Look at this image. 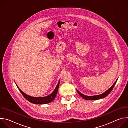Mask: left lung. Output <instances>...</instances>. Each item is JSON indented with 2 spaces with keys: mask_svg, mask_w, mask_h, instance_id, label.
I'll return each instance as SVG.
<instances>
[{
  "mask_svg": "<svg viewBox=\"0 0 128 128\" xmlns=\"http://www.w3.org/2000/svg\"><path fill=\"white\" fill-rule=\"evenodd\" d=\"M118 80V79L116 80V82L114 84L109 88L107 90H106L105 92H104V93L102 94H100V95H96V96H86V95H83L81 93H80L78 90H77V92H78V94L84 99L86 100H98V99H102V98H103L105 97H106L109 93H110L111 92L112 90L113 89L114 87V86L116 82V81Z\"/></svg>",
  "mask_w": 128,
  "mask_h": 128,
  "instance_id": "left-lung-1",
  "label": "left lung"
}]
</instances>
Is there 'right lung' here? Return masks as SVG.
I'll list each match as a JSON object with an SVG mask.
<instances>
[{"instance_id": "add662e5", "label": "right lung", "mask_w": 128, "mask_h": 128, "mask_svg": "<svg viewBox=\"0 0 128 128\" xmlns=\"http://www.w3.org/2000/svg\"><path fill=\"white\" fill-rule=\"evenodd\" d=\"M60 81V80H59V82H58L57 86H56L55 89H54V90L53 91V92L50 95L46 96V97H33L28 96V95H26V94H25L24 92H23L19 88V87L17 86V85L16 84V85L18 88H19L20 92L22 94V95L28 101H29L30 102H31L32 103L35 104H47V103L51 102L54 98H55V97L57 95V92H58V90Z\"/></svg>"}]
</instances>
